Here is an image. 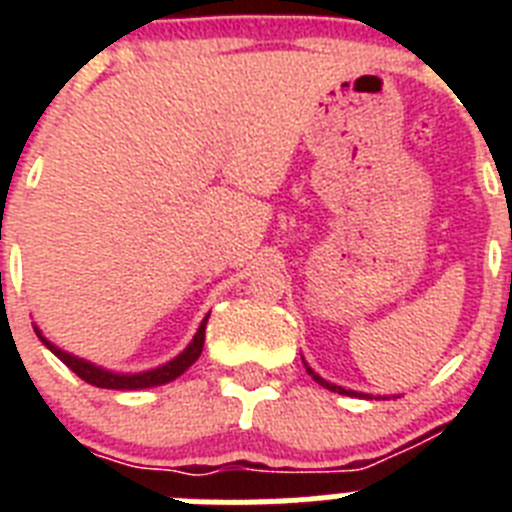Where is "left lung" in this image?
Segmentation results:
<instances>
[{
  "label": "left lung",
  "mask_w": 512,
  "mask_h": 512,
  "mask_svg": "<svg viewBox=\"0 0 512 512\" xmlns=\"http://www.w3.org/2000/svg\"><path fill=\"white\" fill-rule=\"evenodd\" d=\"M307 374H312V379H315V382H320V384H323V387H328V390L338 392V395H354V392H348V390H343V387H336V384H330V382H325V379H323V377H318V374L312 372L310 366H307Z\"/></svg>",
  "instance_id": "left-lung-1"
}]
</instances>
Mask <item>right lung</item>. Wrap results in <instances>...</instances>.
<instances>
[{
  "label": "right lung",
  "mask_w": 512,
  "mask_h": 512,
  "mask_svg": "<svg viewBox=\"0 0 512 512\" xmlns=\"http://www.w3.org/2000/svg\"><path fill=\"white\" fill-rule=\"evenodd\" d=\"M205 328H207V318L202 320L200 330H197V336L192 338V343H189V346L184 348L182 354L176 356V359H171L169 364L158 366V369H151V372H140V374H112V372H104V369H99V366L89 364V361H81V359H76V356H71V354H66V351H61V348L51 346V343L45 341L43 336H40V341H43L45 346L51 348L53 354H56L58 359L63 361V364L69 366V369L76 374V377H81V379H84V382L94 384V387H104V390H143V387H156V384L171 382V379H176V377H179V374L187 372L189 366H192L194 361L200 359L202 346H205Z\"/></svg>",
  "instance_id": "1"
}]
</instances>
